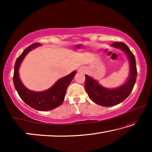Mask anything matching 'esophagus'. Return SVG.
<instances>
[{"mask_svg":"<svg viewBox=\"0 0 152 152\" xmlns=\"http://www.w3.org/2000/svg\"><path fill=\"white\" fill-rule=\"evenodd\" d=\"M78 71L81 72H84L86 71V69L85 68H84V67H80V68L78 69Z\"/></svg>","mask_w":152,"mask_h":152,"instance_id":"obj_1","label":"esophagus"}]
</instances>
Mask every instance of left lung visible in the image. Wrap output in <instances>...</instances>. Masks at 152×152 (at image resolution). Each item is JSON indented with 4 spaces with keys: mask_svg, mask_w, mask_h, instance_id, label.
Listing matches in <instances>:
<instances>
[{
    "mask_svg": "<svg viewBox=\"0 0 152 152\" xmlns=\"http://www.w3.org/2000/svg\"><path fill=\"white\" fill-rule=\"evenodd\" d=\"M111 45L123 50L127 56L130 64L129 76L127 82L119 87L109 89L100 85L96 80L91 76L85 75L84 86L90 99L97 104L102 107H111L121 103L133 91L137 78V72L135 56L128 46L123 42H114Z\"/></svg>",
    "mask_w": 152,
    "mask_h": 152,
    "instance_id": "1",
    "label": "left lung"
}]
</instances>
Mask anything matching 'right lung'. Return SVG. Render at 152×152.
I'll use <instances>...</instances> for the list:
<instances>
[{"mask_svg":"<svg viewBox=\"0 0 152 152\" xmlns=\"http://www.w3.org/2000/svg\"><path fill=\"white\" fill-rule=\"evenodd\" d=\"M40 43H33L23 51L17 58L14 67L13 82L15 88L23 101L33 109L37 110H50L60 106L62 103L66 90L75 76L76 71L69 75L59 79L50 88L42 92H34L27 89L19 78V68L23 60L31 50H33Z\"/></svg>","mask_w":152,"mask_h":152,"instance_id":"add662e5","label":"right lung"}]
</instances>
